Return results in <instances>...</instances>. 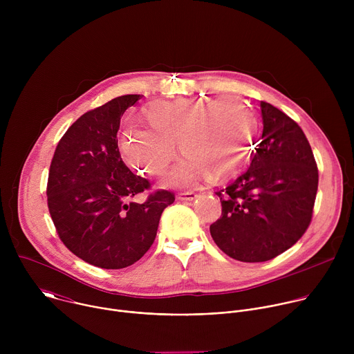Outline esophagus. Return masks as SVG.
I'll return each mask as SVG.
<instances>
[{
    "instance_id": "esophagus-1",
    "label": "esophagus",
    "mask_w": 354,
    "mask_h": 354,
    "mask_svg": "<svg viewBox=\"0 0 354 354\" xmlns=\"http://www.w3.org/2000/svg\"><path fill=\"white\" fill-rule=\"evenodd\" d=\"M196 197H197V194L194 192H183V193L178 194V200H182V201H192Z\"/></svg>"
}]
</instances>
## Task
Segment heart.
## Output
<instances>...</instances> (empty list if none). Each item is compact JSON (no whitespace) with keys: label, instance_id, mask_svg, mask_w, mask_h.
Masks as SVG:
<instances>
[{"label":"heart","instance_id":"heart-1","mask_svg":"<svg viewBox=\"0 0 354 354\" xmlns=\"http://www.w3.org/2000/svg\"><path fill=\"white\" fill-rule=\"evenodd\" d=\"M148 126L129 124L120 136L126 161L160 176L176 153L185 157L167 176L186 186L203 174L212 180L234 176L248 161L258 129L254 111L241 96L158 100L144 109Z\"/></svg>","mask_w":354,"mask_h":354}]
</instances>
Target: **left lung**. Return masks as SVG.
<instances>
[{"label": "left lung", "mask_w": 354, "mask_h": 354, "mask_svg": "<svg viewBox=\"0 0 354 354\" xmlns=\"http://www.w3.org/2000/svg\"><path fill=\"white\" fill-rule=\"evenodd\" d=\"M263 133L250 167L225 189L221 217L210 225L217 246L239 262H266L307 231L318 190V168L301 127L261 102Z\"/></svg>", "instance_id": "left-lung-1"}]
</instances>
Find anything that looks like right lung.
I'll return each mask as SVG.
<instances>
[{"label": "right lung", "instance_id": "obj_1", "mask_svg": "<svg viewBox=\"0 0 354 354\" xmlns=\"http://www.w3.org/2000/svg\"><path fill=\"white\" fill-rule=\"evenodd\" d=\"M142 95H123L77 119L59 141L47 179V206L63 243L100 269H123L153 245L169 190L131 198L151 187L123 162L120 119Z\"/></svg>", "mask_w": 354, "mask_h": 354}]
</instances>
